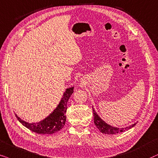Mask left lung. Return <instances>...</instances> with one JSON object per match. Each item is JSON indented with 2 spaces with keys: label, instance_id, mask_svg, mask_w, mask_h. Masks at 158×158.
<instances>
[{
  "label": "left lung",
  "instance_id": "8db88e82",
  "mask_svg": "<svg viewBox=\"0 0 158 158\" xmlns=\"http://www.w3.org/2000/svg\"><path fill=\"white\" fill-rule=\"evenodd\" d=\"M93 109V115H94V123L97 128L99 129V131L102 132V134H115L117 133H121V132L126 131L127 130L131 129L132 127H134V126L136 125V123H134L129 127H125V128H118V127H112V126L108 124V123H106L103 120H102L101 118L98 115V113H96V111Z\"/></svg>",
  "mask_w": 158,
  "mask_h": 158
}]
</instances>
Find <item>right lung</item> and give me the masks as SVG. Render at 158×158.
Returning <instances> with one entry per match:
<instances>
[{
    "instance_id": "obj_1",
    "label": "right lung",
    "mask_w": 158,
    "mask_h": 158,
    "mask_svg": "<svg viewBox=\"0 0 158 158\" xmlns=\"http://www.w3.org/2000/svg\"><path fill=\"white\" fill-rule=\"evenodd\" d=\"M73 87H69L64 92L63 98L56 108L45 119L37 123H29L16 116L19 121L23 126L31 131L41 134H51L60 131L64 127L66 121V112L67 109V102L73 92Z\"/></svg>"
}]
</instances>
